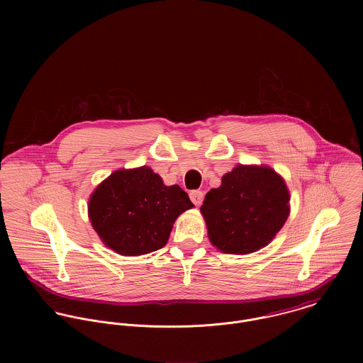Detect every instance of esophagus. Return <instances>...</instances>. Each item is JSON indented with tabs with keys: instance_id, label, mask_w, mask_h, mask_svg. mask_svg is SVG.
I'll list each match as a JSON object with an SVG mask.
<instances>
[{
	"instance_id": "esophagus-1",
	"label": "esophagus",
	"mask_w": 363,
	"mask_h": 363,
	"mask_svg": "<svg viewBox=\"0 0 363 363\" xmlns=\"http://www.w3.org/2000/svg\"><path fill=\"white\" fill-rule=\"evenodd\" d=\"M190 200L194 203V206H201L203 204V200H204V193L200 191V190H193L190 193Z\"/></svg>"
}]
</instances>
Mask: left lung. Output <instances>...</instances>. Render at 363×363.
<instances>
[{
	"label": "left lung",
	"instance_id": "left-lung-1",
	"mask_svg": "<svg viewBox=\"0 0 363 363\" xmlns=\"http://www.w3.org/2000/svg\"><path fill=\"white\" fill-rule=\"evenodd\" d=\"M285 180L267 164H238L211 189L201 206L208 239L228 255H250L265 247L291 212Z\"/></svg>",
	"mask_w": 363,
	"mask_h": 363
}]
</instances>
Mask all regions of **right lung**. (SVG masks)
<instances>
[{"label": "right lung", "instance_id": "right-lung-1", "mask_svg": "<svg viewBox=\"0 0 363 363\" xmlns=\"http://www.w3.org/2000/svg\"><path fill=\"white\" fill-rule=\"evenodd\" d=\"M194 207L177 184L166 186L150 166L118 169L94 190L88 216L104 246L121 256L162 249L180 213Z\"/></svg>", "mask_w": 363, "mask_h": 363}]
</instances>
